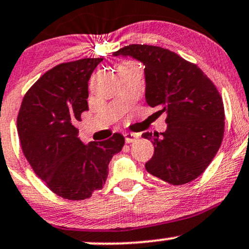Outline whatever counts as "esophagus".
<instances>
[{"instance_id": "1", "label": "esophagus", "mask_w": 249, "mask_h": 249, "mask_svg": "<svg viewBox=\"0 0 249 249\" xmlns=\"http://www.w3.org/2000/svg\"><path fill=\"white\" fill-rule=\"evenodd\" d=\"M124 137H125V142L130 144V143H133V142L138 138V135H136V133L126 132V133H124Z\"/></svg>"}]
</instances>
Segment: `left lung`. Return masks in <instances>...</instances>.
<instances>
[{
	"label": "left lung",
	"mask_w": 249,
	"mask_h": 249,
	"mask_svg": "<svg viewBox=\"0 0 249 249\" xmlns=\"http://www.w3.org/2000/svg\"><path fill=\"white\" fill-rule=\"evenodd\" d=\"M113 55H130L145 65V98L165 113V132L142 137L155 146L145 163L152 176L173 185L194 181L208 168L225 132V107L216 86L197 65L175 52L149 45H129Z\"/></svg>",
	"instance_id": "1"
}]
</instances>
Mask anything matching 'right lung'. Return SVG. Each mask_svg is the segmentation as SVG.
<instances>
[{"instance_id":"right-lung-1","label":"right lung","mask_w":249,"mask_h":249,"mask_svg":"<svg viewBox=\"0 0 249 249\" xmlns=\"http://www.w3.org/2000/svg\"><path fill=\"white\" fill-rule=\"evenodd\" d=\"M102 58L64 62L46 72L24 94L18 133L24 157L45 184L66 200H85L103 188L108 163L125 139L83 144L78 122L89 110V80Z\"/></svg>"}]
</instances>
